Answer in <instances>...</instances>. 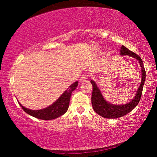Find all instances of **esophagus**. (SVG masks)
Instances as JSON below:
<instances>
[{
    "label": "esophagus",
    "instance_id": "1",
    "mask_svg": "<svg viewBox=\"0 0 157 157\" xmlns=\"http://www.w3.org/2000/svg\"><path fill=\"white\" fill-rule=\"evenodd\" d=\"M87 79V75H82L80 78H79V82H84Z\"/></svg>",
    "mask_w": 157,
    "mask_h": 157
}]
</instances>
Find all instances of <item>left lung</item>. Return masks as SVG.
Listing matches in <instances>:
<instances>
[{
  "label": "left lung",
  "mask_w": 157,
  "mask_h": 157,
  "mask_svg": "<svg viewBox=\"0 0 157 157\" xmlns=\"http://www.w3.org/2000/svg\"><path fill=\"white\" fill-rule=\"evenodd\" d=\"M120 53L121 56H127L132 57L134 59H136L138 62L139 63L141 68V82H140V86L137 90V92L135 96L131 101L126 104L123 105H114L111 104L107 102L103 97L102 92L100 91V89L98 86L97 84L92 79L91 80V83L93 86V92H92V97H91V103L93 108L98 115L104 117L106 118H117L126 115L130 111H132L136 107V106L139 104V101L140 100V97L142 95L143 85L145 83V71L144 66H143V62L139 55L135 54L131 50L127 49L125 46H122L121 48Z\"/></svg>",
  "instance_id": "1"
}]
</instances>
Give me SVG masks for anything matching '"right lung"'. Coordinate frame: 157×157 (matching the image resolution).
<instances>
[{
    "label": "right lung",
    "mask_w": 157,
    "mask_h": 157,
    "mask_svg": "<svg viewBox=\"0 0 157 157\" xmlns=\"http://www.w3.org/2000/svg\"><path fill=\"white\" fill-rule=\"evenodd\" d=\"M78 85V81L74 82L73 84L68 86V88L51 105L48 106L46 108L41 109H30L23 107L18 101V102L19 103L21 107H22L23 111L29 115L33 116L34 118L41 119V120H53V119H55L58 117L63 115L67 111L69 107V103H70L71 94H72L74 90L76 89Z\"/></svg>",
    "instance_id": "1"
}]
</instances>
